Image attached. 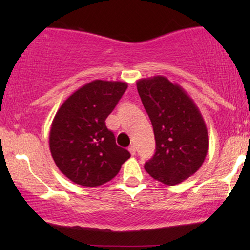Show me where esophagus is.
Listing matches in <instances>:
<instances>
[{"label":"esophagus","mask_w":250,"mask_h":250,"mask_svg":"<svg viewBox=\"0 0 250 250\" xmlns=\"http://www.w3.org/2000/svg\"><path fill=\"white\" fill-rule=\"evenodd\" d=\"M128 150L130 151V154L133 155V156H134L135 154H136V148H135V146H134V145H133V146H130V147H129Z\"/></svg>","instance_id":"1"}]
</instances>
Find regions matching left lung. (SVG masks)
I'll return each mask as SVG.
<instances>
[{"instance_id":"left-lung-1","label":"left lung","mask_w":250,"mask_h":250,"mask_svg":"<svg viewBox=\"0 0 250 250\" xmlns=\"http://www.w3.org/2000/svg\"><path fill=\"white\" fill-rule=\"evenodd\" d=\"M136 85L156 141V151L145 169L165 185H179L196 173L207 156L205 120L185 89L167 77L141 79Z\"/></svg>"}]
</instances>
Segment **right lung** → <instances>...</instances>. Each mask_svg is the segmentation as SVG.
<instances>
[{"label":"right lung","mask_w":250,"mask_h":250,"mask_svg":"<svg viewBox=\"0 0 250 250\" xmlns=\"http://www.w3.org/2000/svg\"><path fill=\"white\" fill-rule=\"evenodd\" d=\"M128 84L95 80L74 91L57 110L49 148L57 168L76 185L97 187L119 174L130 157L105 127Z\"/></svg>","instance_id":"obj_1"}]
</instances>
